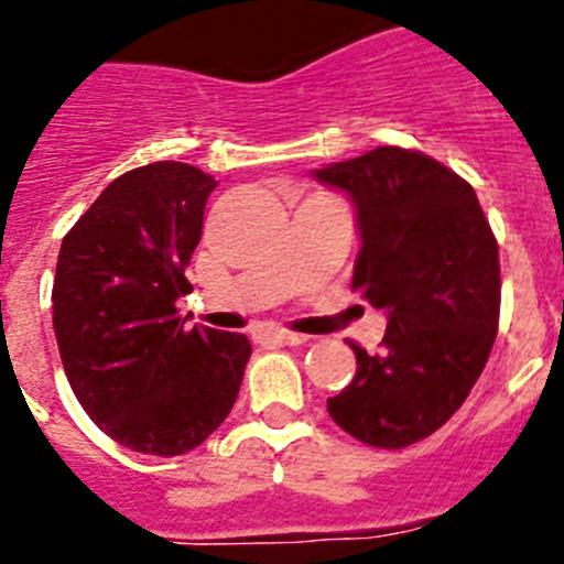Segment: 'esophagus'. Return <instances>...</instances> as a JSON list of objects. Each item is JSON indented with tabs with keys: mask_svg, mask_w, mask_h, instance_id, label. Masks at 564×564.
<instances>
[{
	"mask_svg": "<svg viewBox=\"0 0 564 564\" xmlns=\"http://www.w3.org/2000/svg\"><path fill=\"white\" fill-rule=\"evenodd\" d=\"M261 339L270 341V345H303L306 341V336H300V334H292V330H281V328H272V330H264L261 334Z\"/></svg>",
	"mask_w": 564,
	"mask_h": 564,
	"instance_id": "34e87169",
	"label": "esophagus"
}]
</instances>
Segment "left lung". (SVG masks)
Instances as JSON below:
<instances>
[{
	"label": "left lung",
	"instance_id": "left-lung-1",
	"mask_svg": "<svg viewBox=\"0 0 564 564\" xmlns=\"http://www.w3.org/2000/svg\"><path fill=\"white\" fill-rule=\"evenodd\" d=\"M356 205L350 286L387 314L378 354L350 341L356 376L328 414L372 448H406L454 417L498 334L501 267L476 192L423 152L376 147L314 170Z\"/></svg>",
	"mask_w": 564,
	"mask_h": 564
}]
</instances>
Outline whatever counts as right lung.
<instances>
[{
  "label": "right lung",
  "instance_id": "add662e5",
  "mask_svg": "<svg viewBox=\"0 0 564 564\" xmlns=\"http://www.w3.org/2000/svg\"><path fill=\"white\" fill-rule=\"evenodd\" d=\"M217 181L181 161L116 177L63 236L52 325L88 417L119 445L181 456L223 425L239 394L245 334L186 328L177 297Z\"/></svg>",
  "mask_w": 564,
  "mask_h": 564
}]
</instances>
